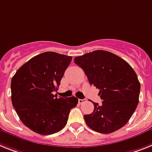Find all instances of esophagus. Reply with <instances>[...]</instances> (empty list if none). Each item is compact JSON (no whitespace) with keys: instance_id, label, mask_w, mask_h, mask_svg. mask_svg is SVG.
<instances>
[{"instance_id":"obj_1","label":"esophagus","mask_w":152,"mask_h":152,"mask_svg":"<svg viewBox=\"0 0 152 152\" xmlns=\"http://www.w3.org/2000/svg\"><path fill=\"white\" fill-rule=\"evenodd\" d=\"M86 102V99H78V103L79 104L83 103V102Z\"/></svg>"}]
</instances>
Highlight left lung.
Masks as SVG:
<instances>
[{"instance_id": "obj_1", "label": "left lung", "mask_w": 152, "mask_h": 152, "mask_svg": "<svg viewBox=\"0 0 152 152\" xmlns=\"http://www.w3.org/2000/svg\"><path fill=\"white\" fill-rule=\"evenodd\" d=\"M91 85L99 89L102 105L94 102L93 112L84 115L91 130L110 134L128 122L138 105L141 84L128 63L113 53L96 50L76 56Z\"/></svg>"}]
</instances>
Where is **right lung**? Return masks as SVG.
<instances>
[{
  "instance_id": "right-lung-1",
  "label": "right lung",
  "mask_w": 152,
  "mask_h": 152,
  "mask_svg": "<svg viewBox=\"0 0 152 152\" xmlns=\"http://www.w3.org/2000/svg\"><path fill=\"white\" fill-rule=\"evenodd\" d=\"M72 56L45 52L31 58L11 78V102L22 124L39 134L50 135L67 124L78 99L57 97L53 92L61 85Z\"/></svg>"
}]
</instances>
